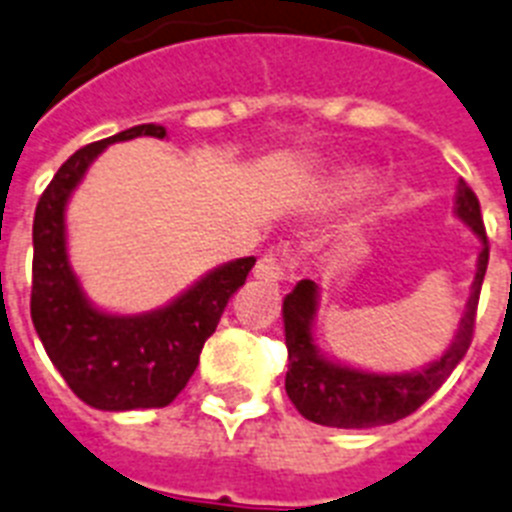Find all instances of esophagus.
I'll return each mask as SVG.
<instances>
[{
	"label": "esophagus",
	"instance_id": "1",
	"mask_svg": "<svg viewBox=\"0 0 512 512\" xmlns=\"http://www.w3.org/2000/svg\"><path fill=\"white\" fill-rule=\"evenodd\" d=\"M297 260L289 249H273V252H265L255 265V278H263V281H281L286 276V270L294 268Z\"/></svg>",
	"mask_w": 512,
	"mask_h": 512
}]
</instances>
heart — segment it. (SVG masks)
Returning a JSON list of instances; mask_svg holds the SVG:
<instances>
[{
    "instance_id": "heart-1",
    "label": "heart",
    "mask_w": 512,
    "mask_h": 512,
    "mask_svg": "<svg viewBox=\"0 0 512 512\" xmlns=\"http://www.w3.org/2000/svg\"><path fill=\"white\" fill-rule=\"evenodd\" d=\"M368 186V178L363 173H347L342 178V191L344 194H357V191H363Z\"/></svg>"
}]
</instances>
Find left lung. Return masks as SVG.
I'll return each instance as SVG.
<instances>
[{
  "instance_id": "8db88e82",
  "label": "left lung",
  "mask_w": 512,
  "mask_h": 512,
  "mask_svg": "<svg viewBox=\"0 0 512 512\" xmlns=\"http://www.w3.org/2000/svg\"><path fill=\"white\" fill-rule=\"evenodd\" d=\"M455 213L479 236V268L473 278L471 297L460 318V328L452 339L450 350L436 363L415 373H365L347 365L328 363L318 355L313 344V315L318 307V292L313 281H299L294 292L284 299L286 350H289V371H286V394L307 421L336 429H373L386 426L415 413L431 394L450 378L455 365L463 360L473 342L476 307H479L481 284L489 265V239H486L484 218H481L479 197L460 178Z\"/></svg>"
}]
</instances>
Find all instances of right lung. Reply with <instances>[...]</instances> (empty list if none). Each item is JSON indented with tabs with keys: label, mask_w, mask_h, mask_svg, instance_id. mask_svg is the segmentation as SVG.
I'll return each instance as SVG.
<instances>
[{
	"label": "right lung",
	"mask_w": 512,
	"mask_h": 512,
	"mask_svg": "<svg viewBox=\"0 0 512 512\" xmlns=\"http://www.w3.org/2000/svg\"><path fill=\"white\" fill-rule=\"evenodd\" d=\"M165 139L144 123L86 144L62 162L33 215L31 318L54 368L78 400L97 410L165 407L197 371L199 352L218 328L228 299L247 281L255 257L207 273L168 307L144 315H110L89 305L65 249V205L94 157L115 141Z\"/></svg>",
	"instance_id": "add662e5"
}]
</instances>
